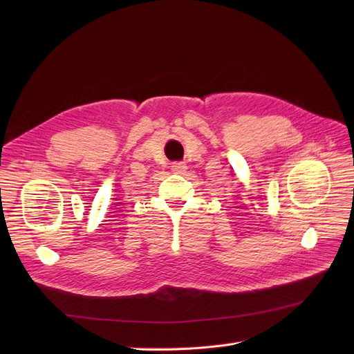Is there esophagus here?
Segmentation results:
<instances>
[{"label": "esophagus", "instance_id": "34e87169", "mask_svg": "<svg viewBox=\"0 0 354 354\" xmlns=\"http://www.w3.org/2000/svg\"><path fill=\"white\" fill-rule=\"evenodd\" d=\"M171 169H173L176 174H183L187 169V165L185 162H174L173 167H171Z\"/></svg>", "mask_w": 354, "mask_h": 354}]
</instances>
